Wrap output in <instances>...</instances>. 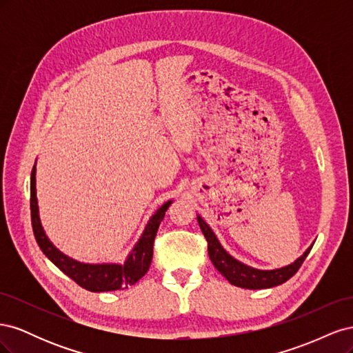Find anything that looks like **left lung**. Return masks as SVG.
<instances>
[{
    "label": "left lung",
    "mask_w": 353,
    "mask_h": 353,
    "mask_svg": "<svg viewBox=\"0 0 353 353\" xmlns=\"http://www.w3.org/2000/svg\"><path fill=\"white\" fill-rule=\"evenodd\" d=\"M197 222L203 236H205L208 240L209 258L212 263L215 265V268L225 276L231 284L241 288H249V290L271 288L285 283L288 279H292V276L297 272V270L301 268V265L303 263L307 253L311 252L314 245L312 243L303 252V254L299 256V258L290 265H285V266H281V268H275V270H258L237 261L236 258H232V256L222 248V244L215 236V232H213V230L208 225L205 219H203L200 215H197Z\"/></svg>",
    "instance_id": "obj_1"
}]
</instances>
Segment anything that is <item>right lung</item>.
I'll use <instances>...</instances> for the list:
<instances>
[{"label": "right lung", "instance_id": "add662e5", "mask_svg": "<svg viewBox=\"0 0 353 353\" xmlns=\"http://www.w3.org/2000/svg\"><path fill=\"white\" fill-rule=\"evenodd\" d=\"M172 205V200L165 201L152 218L148 219L143 234L135 243L130 254L126 256L123 263H85L60 252L51 240L47 237L44 227L39 218V206L37 199V162L30 174V218L34 236L39 249L47 258L54 263L60 271L65 272L69 279L90 292H113L119 288H128L134 285L150 268L153 259V243L160 222L165 218V212Z\"/></svg>", "mask_w": 353, "mask_h": 353}]
</instances>
